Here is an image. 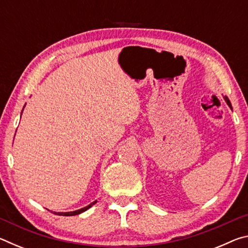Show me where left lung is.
<instances>
[{
  "label": "left lung",
  "mask_w": 248,
  "mask_h": 248,
  "mask_svg": "<svg viewBox=\"0 0 248 248\" xmlns=\"http://www.w3.org/2000/svg\"><path fill=\"white\" fill-rule=\"evenodd\" d=\"M224 99H225V102H226V104H228V105H229V107H230L231 109H232V105H231V102H230V100H229V98H228V97H226V96H224Z\"/></svg>",
  "instance_id": "1"
}]
</instances>
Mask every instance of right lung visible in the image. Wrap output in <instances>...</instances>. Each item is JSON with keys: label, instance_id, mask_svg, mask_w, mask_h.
Masks as SVG:
<instances>
[{"label": "right lung", "instance_id": "1", "mask_svg": "<svg viewBox=\"0 0 248 248\" xmlns=\"http://www.w3.org/2000/svg\"><path fill=\"white\" fill-rule=\"evenodd\" d=\"M25 107V106H24ZM23 110H24V108H23ZM23 112V111H22ZM96 202H97V201H94V202H92L91 204H89L87 205V207H84V208H82V209H78V210H77V211H71V212H53L54 215H58V216H64V217H71V216H77V215H79V213H82V212H84V211H86L87 209H90L92 205L93 204H95Z\"/></svg>", "mask_w": 248, "mask_h": 248}]
</instances>
